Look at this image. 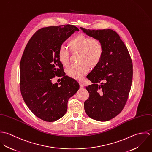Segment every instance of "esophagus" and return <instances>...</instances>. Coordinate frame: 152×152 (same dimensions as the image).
Listing matches in <instances>:
<instances>
[{
	"mask_svg": "<svg viewBox=\"0 0 152 152\" xmlns=\"http://www.w3.org/2000/svg\"><path fill=\"white\" fill-rule=\"evenodd\" d=\"M79 84H80V88L84 87V85H83V84L82 82H79Z\"/></svg>",
	"mask_w": 152,
	"mask_h": 152,
	"instance_id": "1",
	"label": "esophagus"
}]
</instances>
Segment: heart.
I'll return each instance as SVG.
<instances>
[{"mask_svg":"<svg viewBox=\"0 0 152 152\" xmlns=\"http://www.w3.org/2000/svg\"><path fill=\"white\" fill-rule=\"evenodd\" d=\"M71 52L78 51L77 60L79 63L71 65L66 70L67 75L80 80L87 74L89 66L94 68L98 65L104 54V47L98 39L91 38L85 34H79L68 43ZM58 57L61 63L68 66L69 62V53L64 47H60Z\"/></svg>","mask_w":152,"mask_h":152,"instance_id":"obj_1","label":"heart"}]
</instances>
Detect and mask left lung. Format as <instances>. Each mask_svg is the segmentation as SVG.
Segmentation results:
<instances>
[{
	"mask_svg": "<svg viewBox=\"0 0 152 152\" xmlns=\"http://www.w3.org/2000/svg\"><path fill=\"white\" fill-rule=\"evenodd\" d=\"M81 29L99 39L104 47L101 61L87 76L92 84L86 87L89 98L84 102V109L91 118L108 121L121 112L128 98L133 77L130 54L116 31Z\"/></svg>",
	"mask_w": 152,
	"mask_h": 152,
	"instance_id": "1",
	"label": "left lung"
}]
</instances>
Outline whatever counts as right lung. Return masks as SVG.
Masks as SVG:
<instances>
[{"label":"right lung","instance_id":"obj_1","mask_svg":"<svg viewBox=\"0 0 152 152\" xmlns=\"http://www.w3.org/2000/svg\"><path fill=\"white\" fill-rule=\"evenodd\" d=\"M75 31L74 25L50 26L37 30L27 44L20 64L22 97L30 110L39 118L54 122L67 110L68 99L79 89V84L65 75L58 59L60 47ZM63 76L59 85L51 79Z\"/></svg>","mask_w":152,"mask_h":152}]
</instances>
